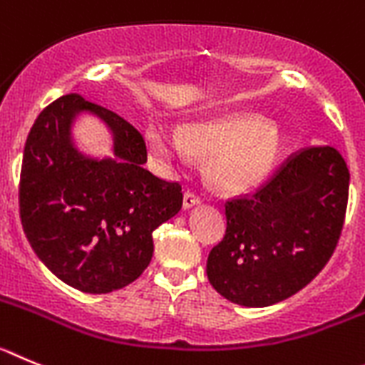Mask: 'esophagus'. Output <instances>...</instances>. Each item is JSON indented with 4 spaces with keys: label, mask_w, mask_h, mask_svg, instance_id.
<instances>
[{
    "label": "esophagus",
    "mask_w": 365,
    "mask_h": 365,
    "mask_svg": "<svg viewBox=\"0 0 365 365\" xmlns=\"http://www.w3.org/2000/svg\"><path fill=\"white\" fill-rule=\"evenodd\" d=\"M200 202H202V198L196 195L195 190H185V195H183V207H185V209H190V207L198 205Z\"/></svg>",
    "instance_id": "34e87169"
}]
</instances>
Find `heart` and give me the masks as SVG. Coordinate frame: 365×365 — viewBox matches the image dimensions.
<instances>
[{
  "label": "heart",
  "mask_w": 365,
  "mask_h": 365,
  "mask_svg": "<svg viewBox=\"0 0 365 365\" xmlns=\"http://www.w3.org/2000/svg\"><path fill=\"white\" fill-rule=\"evenodd\" d=\"M145 140L156 160L169 169L182 165L189 154L207 158V178L229 192L249 190L264 182L282 147L277 127L258 123L251 116L190 123L182 134L150 123Z\"/></svg>",
  "instance_id": "b5f03b06"
}]
</instances>
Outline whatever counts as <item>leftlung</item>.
Instances as JSON below:
<instances>
[{
    "mask_svg": "<svg viewBox=\"0 0 365 365\" xmlns=\"http://www.w3.org/2000/svg\"><path fill=\"white\" fill-rule=\"evenodd\" d=\"M347 196L349 169L334 147L291 153L255 192L225 200L227 229L207 258L211 285L245 307L293 297L333 256Z\"/></svg>",
    "mask_w": 365,
    "mask_h": 365,
    "instance_id": "8db88e82",
    "label": "left lung"
}]
</instances>
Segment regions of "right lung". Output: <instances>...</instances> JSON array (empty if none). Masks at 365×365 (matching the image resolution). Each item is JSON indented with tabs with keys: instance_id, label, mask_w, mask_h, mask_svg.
Masks as SVG:
<instances>
[{
	"instance_id": "right-lung-1",
	"label": "right lung",
	"mask_w": 365,
	"mask_h": 365,
	"mask_svg": "<svg viewBox=\"0 0 365 365\" xmlns=\"http://www.w3.org/2000/svg\"><path fill=\"white\" fill-rule=\"evenodd\" d=\"M98 113L115 133L118 160L85 159L70 143L71 118ZM145 140L129 121L71 93L47 105L29 133L19 176V218L38 258L83 293L136 280L153 258V232L182 209L178 182L143 169Z\"/></svg>"
}]
</instances>
